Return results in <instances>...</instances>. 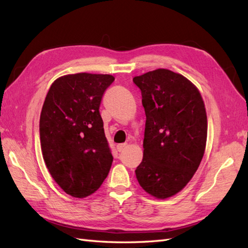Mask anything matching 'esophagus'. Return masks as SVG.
Instances as JSON below:
<instances>
[{
	"instance_id": "esophagus-1",
	"label": "esophagus",
	"mask_w": 248,
	"mask_h": 248,
	"mask_svg": "<svg viewBox=\"0 0 248 248\" xmlns=\"http://www.w3.org/2000/svg\"><path fill=\"white\" fill-rule=\"evenodd\" d=\"M125 147H127V144H118L116 148H117L118 152H121V151H124L125 149Z\"/></svg>"
}]
</instances>
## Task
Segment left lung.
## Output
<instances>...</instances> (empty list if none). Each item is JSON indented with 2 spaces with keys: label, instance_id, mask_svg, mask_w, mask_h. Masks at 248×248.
I'll list each match as a JSON object with an SVG mask.
<instances>
[{
  "label": "left lung",
  "instance_id": "8db88e82",
  "mask_svg": "<svg viewBox=\"0 0 248 248\" xmlns=\"http://www.w3.org/2000/svg\"><path fill=\"white\" fill-rule=\"evenodd\" d=\"M133 82L146 114L144 156L135 175L147 193L165 199L186 186L202 160L208 131L204 103L191 81L170 70L149 71Z\"/></svg>",
  "mask_w": 248,
  "mask_h": 248
}]
</instances>
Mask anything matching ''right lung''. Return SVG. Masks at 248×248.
Returning a JSON list of instances; mask_svg holds the SVG:
<instances>
[{
  "label": "right lung",
  "mask_w": 248,
  "mask_h": 248,
  "mask_svg": "<svg viewBox=\"0 0 248 248\" xmlns=\"http://www.w3.org/2000/svg\"><path fill=\"white\" fill-rule=\"evenodd\" d=\"M114 80L109 75H68L46 93L39 121L41 151L52 178L73 197L96 192L112 166L99 108Z\"/></svg>",
  "instance_id": "obj_1"
}]
</instances>
